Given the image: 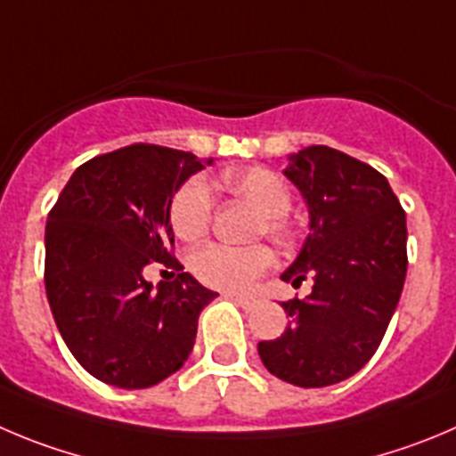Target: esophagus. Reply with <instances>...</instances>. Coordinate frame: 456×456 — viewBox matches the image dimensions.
<instances>
[{
	"label": "esophagus",
	"instance_id": "1",
	"mask_svg": "<svg viewBox=\"0 0 456 456\" xmlns=\"http://www.w3.org/2000/svg\"><path fill=\"white\" fill-rule=\"evenodd\" d=\"M232 299L236 301V304L240 305L242 310H254V308H256V304H258V301L252 299V297H238L236 295V297H232Z\"/></svg>",
	"mask_w": 456,
	"mask_h": 456
}]
</instances>
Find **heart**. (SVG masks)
<instances>
[{"label":"heart","mask_w":456,"mask_h":456,"mask_svg":"<svg viewBox=\"0 0 456 456\" xmlns=\"http://www.w3.org/2000/svg\"><path fill=\"white\" fill-rule=\"evenodd\" d=\"M224 184L233 193L252 200L263 214L258 232H265L274 240L283 242L290 238V224L283 216L290 211L292 195L279 173L263 166H252L245 170H233L223 177ZM214 218V193L204 177H191L173 195L170 202V224L173 232L184 240H195L202 236ZM274 263L270 248L249 245L233 248L224 242H208L193 249L189 256V267L204 286L218 290L242 292L252 288L258 276L265 274Z\"/></svg>","instance_id":"obj_1"}]
</instances>
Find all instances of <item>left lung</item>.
Masks as SVG:
<instances>
[{"instance_id": "1", "label": "left lung", "mask_w": 456, "mask_h": 456, "mask_svg": "<svg viewBox=\"0 0 456 456\" xmlns=\"http://www.w3.org/2000/svg\"><path fill=\"white\" fill-rule=\"evenodd\" d=\"M283 175L301 191L310 233L281 279L305 299L286 301L283 335L258 342L272 376L297 387H329L357 373L380 346L407 274L405 211L373 166L329 146L290 155Z\"/></svg>"}]
</instances>
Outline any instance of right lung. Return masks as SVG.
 Returning <instances> with one entry per match:
<instances>
[{
  "mask_svg": "<svg viewBox=\"0 0 456 456\" xmlns=\"http://www.w3.org/2000/svg\"><path fill=\"white\" fill-rule=\"evenodd\" d=\"M202 168L193 152L118 148L78 166L49 211L46 299L71 355L105 385L146 389L173 376L193 351L200 313L218 297L170 254V202ZM152 260L176 279L152 289L142 279Z\"/></svg>",
  "mask_w": 456,
  "mask_h": 456,
  "instance_id": "1",
  "label": "right lung"
}]
</instances>
